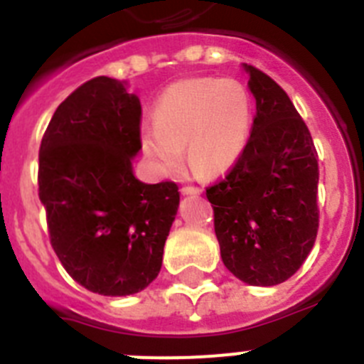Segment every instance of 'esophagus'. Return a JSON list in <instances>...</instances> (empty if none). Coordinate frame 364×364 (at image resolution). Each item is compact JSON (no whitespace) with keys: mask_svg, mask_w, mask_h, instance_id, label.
<instances>
[{"mask_svg":"<svg viewBox=\"0 0 364 364\" xmlns=\"http://www.w3.org/2000/svg\"><path fill=\"white\" fill-rule=\"evenodd\" d=\"M182 195H188V197H198V195H202V189L193 188V186H186V188H182Z\"/></svg>","mask_w":364,"mask_h":364,"instance_id":"34e87169","label":"esophagus"}]
</instances>
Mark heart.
Listing matches in <instances>:
<instances>
[{
    "label": "heart",
    "instance_id": "heart-1",
    "mask_svg": "<svg viewBox=\"0 0 364 364\" xmlns=\"http://www.w3.org/2000/svg\"><path fill=\"white\" fill-rule=\"evenodd\" d=\"M140 127V146L154 171L171 175L186 156L205 176L230 171L242 159L252 131V98L237 80L211 76L171 83Z\"/></svg>",
    "mask_w": 364,
    "mask_h": 364
}]
</instances>
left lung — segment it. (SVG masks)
Segmentation results:
<instances>
[{
	"label": "left lung",
	"mask_w": 364,
	"mask_h": 364,
	"mask_svg": "<svg viewBox=\"0 0 364 364\" xmlns=\"http://www.w3.org/2000/svg\"><path fill=\"white\" fill-rule=\"evenodd\" d=\"M257 114L242 159L205 189L222 262L239 281L275 286L314 247L319 210L317 151L291 100L268 74L242 63Z\"/></svg>",
	"instance_id": "left-lung-1"
}]
</instances>
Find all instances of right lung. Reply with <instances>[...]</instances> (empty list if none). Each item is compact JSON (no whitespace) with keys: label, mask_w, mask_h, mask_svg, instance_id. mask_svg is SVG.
<instances>
[{"label":"right lung","mask_w":364,"mask_h":364,"mask_svg":"<svg viewBox=\"0 0 364 364\" xmlns=\"http://www.w3.org/2000/svg\"><path fill=\"white\" fill-rule=\"evenodd\" d=\"M140 114L127 82L98 76L58 105L40 147L50 244L74 281L107 297L138 294L156 279L180 204L175 182L134 176Z\"/></svg>","instance_id":"add662e5"}]
</instances>
